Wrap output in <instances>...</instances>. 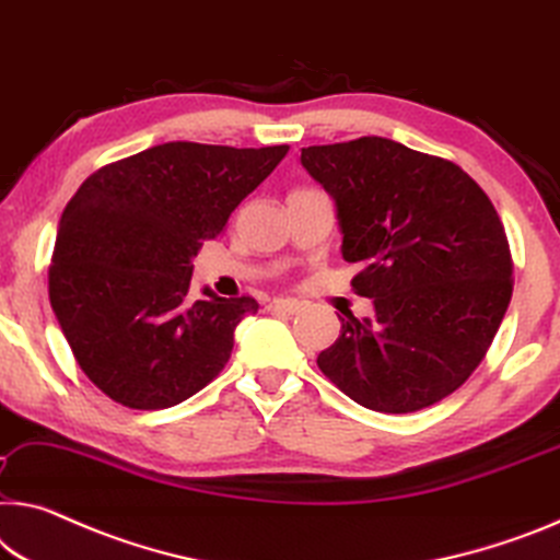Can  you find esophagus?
<instances>
[{
  "mask_svg": "<svg viewBox=\"0 0 560 560\" xmlns=\"http://www.w3.org/2000/svg\"><path fill=\"white\" fill-rule=\"evenodd\" d=\"M272 313H288V315H295L300 313V303L298 300H290V298H275L270 303Z\"/></svg>",
  "mask_w": 560,
  "mask_h": 560,
  "instance_id": "1",
  "label": "esophagus"
}]
</instances>
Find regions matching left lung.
<instances>
[{"label":"left lung","mask_w":560,"mask_h":560,"mask_svg":"<svg viewBox=\"0 0 560 560\" xmlns=\"http://www.w3.org/2000/svg\"><path fill=\"white\" fill-rule=\"evenodd\" d=\"M330 192L352 290L375 315L340 317L317 355L330 383L377 412H416L458 390L480 365L513 295L505 228L455 162L385 137L303 148Z\"/></svg>","instance_id":"8db88e82"}]
</instances>
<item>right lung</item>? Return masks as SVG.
I'll return each instance as SVG.
<instances>
[{"label":"right lung","mask_w":560,"mask_h":560,"mask_svg":"<svg viewBox=\"0 0 560 560\" xmlns=\"http://www.w3.org/2000/svg\"><path fill=\"white\" fill-rule=\"evenodd\" d=\"M288 144L165 142L100 167L59 220L49 303L84 375L135 410L172 408L230 360L257 300L190 298L192 257Z\"/></svg>","instance_id":"add662e5"}]
</instances>
